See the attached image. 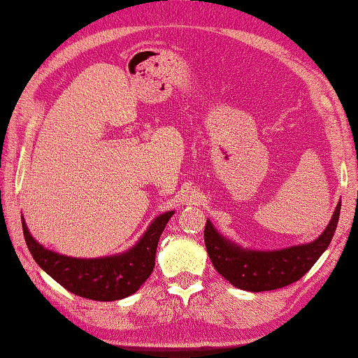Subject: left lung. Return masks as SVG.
Listing matches in <instances>:
<instances>
[{
    "label": "left lung",
    "instance_id": "left-lung-1",
    "mask_svg": "<svg viewBox=\"0 0 358 358\" xmlns=\"http://www.w3.org/2000/svg\"><path fill=\"white\" fill-rule=\"evenodd\" d=\"M340 208L341 201L324 232L316 240L274 251L243 248L221 235L207 220L204 229L207 254L222 278L240 289L259 293L287 287L299 280L326 251L338 224Z\"/></svg>",
    "mask_w": 358,
    "mask_h": 358
}]
</instances>
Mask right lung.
<instances>
[{"label": "right lung", "mask_w": 358, "mask_h": 358, "mask_svg": "<svg viewBox=\"0 0 358 358\" xmlns=\"http://www.w3.org/2000/svg\"><path fill=\"white\" fill-rule=\"evenodd\" d=\"M174 210L159 215L126 252L98 259H76L54 252L32 237L22 217L23 235L37 265L73 294L92 301H118L137 292L150 278L159 238Z\"/></svg>", "instance_id": "right-lung-1"}]
</instances>
